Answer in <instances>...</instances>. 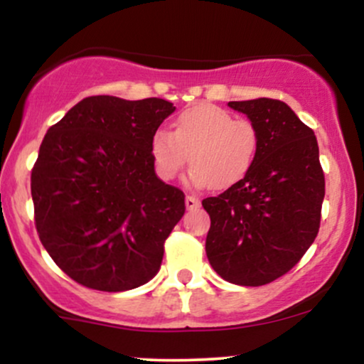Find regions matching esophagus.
I'll return each instance as SVG.
<instances>
[{
    "label": "esophagus",
    "mask_w": 364,
    "mask_h": 364,
    "mask_svg": "<svg viewBox=\"0 0 364 364\" xmlns=\"http://www.w3.org/2000/svg\"><path fill=\"white\" fill-rule=\"evenodd\" d=\"M185 203H186L188 210H193V208L200 207V198L196 195H186Z\"/></svg>",
    "instance_id": "obj_1"
}]
</instances>
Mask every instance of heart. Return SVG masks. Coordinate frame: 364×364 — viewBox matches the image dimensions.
<instances>
[{"mask_svg": "<svg viewBox=\"0 0 364 364\" xmlns=\"http://www.w3.org/2000/svg\"><path fill=\"white\" fill-rule=\"evenodd\" d=\"M260 135L250 119L235 118L214 104H195L174 121V129H157L150 141L154 166L164 181L181 173L190 156L196 185L225 190L240 183L257 161Z\"/></svg>", "mask_w": 364, "mask_h": 364, "instance_id": "1", "label": "heart"}]
</instances>
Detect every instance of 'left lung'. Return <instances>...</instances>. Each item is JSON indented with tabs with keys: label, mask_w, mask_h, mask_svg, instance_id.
I'll return each instance as SVG.
<instances>
[{
	"label": "left lung",
	"mask_w": 364,
	"mask_h": 364,
	"mask_svg": "<svg viewBox=\"0 0 364 364\" xmlns=\"http://www.w3.org/2000/svg\"><path fill=\"white\" fill-rule=\"evenodd\" d=\"M260 135L252 171L202 205L210 215L205 252L212 269L237 286H265L287 274L320 229L325 176L310 127L286 102L228 104Z\"/></svg>",
	"instance_id": "obj_1"
}]
</instances>
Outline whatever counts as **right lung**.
Listing matches in <instances>:
<instances>
[{"instance_id":"obj_1","label":"right lung","mask_w":364,"mask_h":364,"mask_svg":"<svg viewBox=\"0 0 364 364\" xmlns=\"http://www.w3.org/2000/svg\"><path fill=\"white\" fill-rule=\"evenodd\" d=\"M176 107L164 99L85 97L53 124L32 168L39 240L90 289H135L159 272L185 193L157 178L150 141Z\"/></svg>"}]
</instances>
